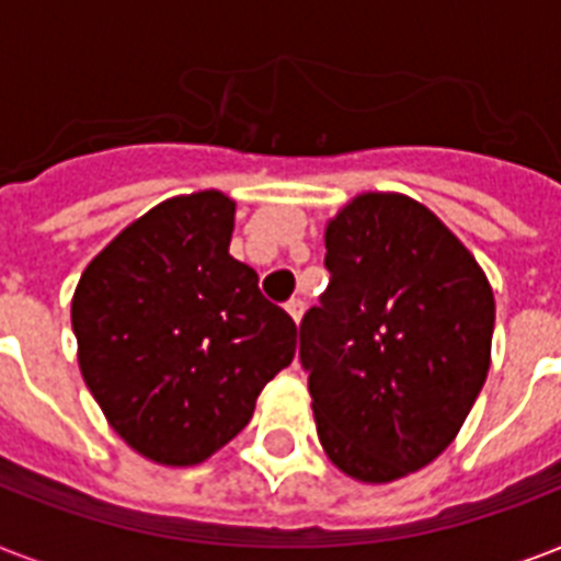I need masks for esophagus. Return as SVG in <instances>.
<instances>
[{"instance_id": "34e87169", "label": "esophagus", "mask_w": 561, "mask_h": 561, "mask_svg": "<svg viewBox=\"0 0 561 561\" xmlns=\"http://www.w3.org/2000/svg\"><path fill=\"white\" fill-rule=\"evenodd\" d=\"M285 308H288V314L294 317V323H299V320H302V311H306V302H302L299 297H294Z\"/></svg>"}]
</instances>
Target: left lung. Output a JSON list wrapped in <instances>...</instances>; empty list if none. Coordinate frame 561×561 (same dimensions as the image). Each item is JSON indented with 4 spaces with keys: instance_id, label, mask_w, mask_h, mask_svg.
Here are the masks:
<instances>
[{
    "instance_id": "left-lung-1",
    "label": "left lung",
    "mask_w": 561,
    "mask_h": 561,
    "mask_svg": "<svg viewBox=\"0 0 561 561\" xmlns=\"http://www.w3.org/2000/svg\"><path fill=\"white\" fill-rule=\"evenodd\" d=\"M329 288L299 323L325 457L392 483L460 434L492 360L495 297L478 259L419 201L364 192L325 224Z\"/></svg>"
}]
</instances>
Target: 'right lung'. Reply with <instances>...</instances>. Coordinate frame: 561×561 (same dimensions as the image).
<instances>
[{
    "label": "right lung",
    "instance_id": "1",
    "mask_svg": "<svg viewBox=\"0 0 561 561\" xmlns=\"http://www.w3.org/2000/svg\"><path fill=\"white\" fill-rule=\"evenodd\" d=\"M236 201L169 197L125 227L78 279V367L110 427L145 460L197 466L253 419L297 352V325L229 255Z\"/></svg>",
    "mask_w": 561,
    "mask_h": 561
}]
</instances>
